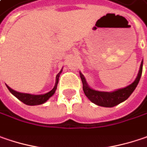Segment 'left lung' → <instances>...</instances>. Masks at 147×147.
<instances>
[{
  "instance_id": "1",
  "label": "left lung",
  "mask_w": 147,
  "mask_h": 147,
  "mask_svg": "<svg viewBox=\"0 0 147 147\" xmlns=\"http://www.w3.org/2000/svg\"><path fill=\"white\" fill-rule=\"evenodd\" d=\"M142 64H143V61L141 63L140 70H139L136 80L131 84H130L124 88H121L112 92H99V91H95L92 88H90L87 84L84 75L80 73V78L83 83V89H84L85 95L91 102L98 106L112 107L116 105H118L119 103H121L128 98L130 95L135 90L142 74Z\"/></svg>"
}]
</instances>
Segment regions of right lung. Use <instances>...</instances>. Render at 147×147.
Segmentation results:
<instances>
[{
    "instance_id": "1",
    "label": "right lung",
    "mask_w": 147,
    "mask_h": 147,
    "mask_svg": "<svg viewBox=\"0 0 147 147\" xmlns=\"http://www.w3.org/2000/svg\"><path fill=\"white\" fill-rule=\"evenodd\" d=\"M61 72H62V70L56 76V82H55V87H54V88L51 91H49L47 93H45V94H42V95H31V94H29V93H22V92H16V91L11 89V88L8 87V86H7V88L9 89V91L15 97H16L19 100H20L22 102H24L26 105H30V106L40 105V104H42V103L45 102L55 93V90L57 88L58 83H59V75H60Z\"/></svg>"
}]
</instances>
